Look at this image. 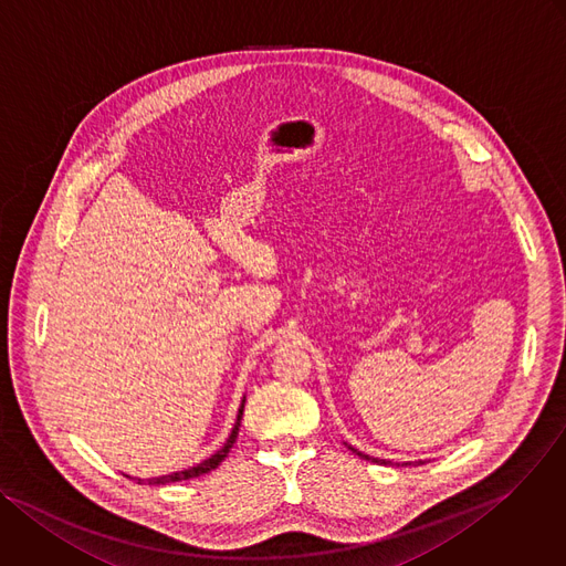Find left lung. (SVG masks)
Here are the masks:
<instances>
[{
  "mask_svg": "<svg viewBox=\"0 0 566 566\" xmlns=\"http://www.w3.org/2000/svg\"><path fill=\"white\" fill-rule=\"evenodd\" d=\"M355 455H359V458H364V460H368V462H375V464H392V462H388V460H379V458H370V455H366V453H361V450H357L355 446H350V443H346ZM417 464H423V462H417ZM403 467H410V462H403Z\"/></svg>",
  "mask_w": 566,
  "mask_h": 566,
  "instance_id": "obj_1",
  "label": "left lung"
}]
</instances>
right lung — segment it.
Returning <instances> with one entry per match:
<instances>
[{"mask_svg":"<svg viewBox=\"0 0 566 566\" xmlns=\"http://www.w3.org/2000/svg\"><path fill=\"white\" fill-rule=\"evenodd\" d=\"M243 410H245V397H243V401H241V408H239V415H237V423H234V428H232V432H230L228 441H224V446H222L220 450H216V453H213L211 458L202 460L200 464H196V467H191V469H185V471H178V473H171V475L151 478V480H138V478H136V482H138V484H151V486H160V484H171V482H182V480L200 478V475H205V473H209V471L218 469V467H220V462H222L224 458H228V453H230L232 446H234V441H237V437H239V428H241V417H243ZM127 478H129V475H127ZM132 480H134V478H132Z\"/></svg>","mask_w":566,"mask_h":566,"instance_id":"right-lung-1","label":"right lung"}]
</instances>
